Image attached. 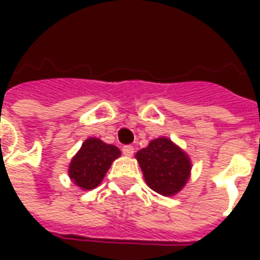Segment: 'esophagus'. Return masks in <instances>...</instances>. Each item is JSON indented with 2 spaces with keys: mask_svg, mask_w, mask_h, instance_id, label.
<instances>
[{
  "mask_svg": "<svg viewBox=\"0 0 260 260\" xmlns=\"http://www.w3.org/2000/svg\"><path fill=\"white\" fill-rule=\"evenodd\" d=\"M134 152H135V149H134V146H124L122 147V153H124L125 156H132L134 154Z\"/></svg>",
  "mask_w": 260,
  "mask_h": 260,
  "instance_id": "1",
  "label": "esophagus"
}]
</instances>
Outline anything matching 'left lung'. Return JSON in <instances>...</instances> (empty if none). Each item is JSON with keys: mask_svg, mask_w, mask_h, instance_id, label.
<instances>
[{"mask_svg": "<svg viewBox=\"0 0 260 260\" xmlns=\"http://www.w3.org/2000/svg\"><path fill=\"white\" fill-rule=\"evenodd\" d=\"M135 157L149 188L160 195H177L191 177L189 156L166 136L149 142Z\"/></svg>", "mask_w": 260, "mask_h": 260, "instance_id": "1", "label": "left lung"}]
</instances>
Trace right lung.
<instances>
[{
    "mask_svg": "<svg viewBox=\"0 0 260 260\" xmlns=\"http://www.w3.org/2000/svg\"><path fill=\"white\" fill-rule=\"evenodd\" d=\"M119 156L121 150L117 146L108 145L99 138H87L69 163V178L83 191L94 189Z\"/></svg>",
    "mask_w": 260,
    "mask_h": 260,
    "instance_id": "obj_1",
    "label": "right lung"
}]
</instances>
